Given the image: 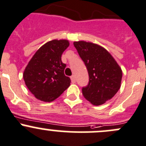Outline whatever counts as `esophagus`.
Listing matches in <instances>:
<instances>
[{"instance_id": "1", "label": "esophagus", "mask_w": 146, "mask_h": 146, "mask_svg": "<svg viewBox=\"0 0 146 146\" xmlns=\"http://www.w3.org/2000/svg\"><path fill=\"white\" fill-rule=\"evenodd\" d=\"M70 80H71V82L73 83H76V78H75V76H72L71 77H70Z\"/></svg>"}]
</instances>
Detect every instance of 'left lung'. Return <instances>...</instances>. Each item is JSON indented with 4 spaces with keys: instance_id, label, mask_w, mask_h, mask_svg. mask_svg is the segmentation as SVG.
<instances>
[{
    "instance_id": "8db88e82",
    "label": "left lung",
    "mask_w": 146,
    "mask_h": 146,
    "mask_svg": "<svg viewBox=\"0 0 146 146\" xmlns=\"http://www.w3.org/2000/svg\"><path fill=\"white\" fill-rule=\"evenodd\" d=\"M73 45L88 72V85L82 89L85 98L94 106L111 100L121 88L123 73L119 65L99 45L83 40Z\"/></svg>"
}]
</instances>
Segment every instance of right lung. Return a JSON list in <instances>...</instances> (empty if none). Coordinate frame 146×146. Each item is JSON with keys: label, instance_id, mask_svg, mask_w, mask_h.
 <instances>
[{"label": "right lung", "instance_id": "obj_1", "mask_svg": "<svg viewBox=\"0 0 146 146\" xmlns=\"http://www.w3.org/2000/svg\"><path fill=\"white\" fill-rule=\"evenodd\" d=\"M68 46V40H52L42 46L28 62L23 77L28 90L38 100L53 101L70 86V78L64 74L66 65L61 60Z\"/></svg>", "mask_w": 146, "mask_h": 146}]
</instances>
